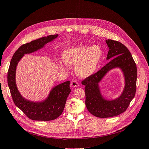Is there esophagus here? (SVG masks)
Instances as JSON below:
<instances>
[{"label":"esophagus","mask_w":149,"mask_h":149,"mask_svg":"<svg viewBox=\"0 0 149 149\" xmlns=\"http://www.w3.org/2000/svg\"><path fill=\"white\" fill-rule=\"evenodd\" d=\"M79 85L78 84V82L77 81V80H73L70 82V86L72 88H76V87L79 86Z\"/></svg>","instance_id":"1"}]
</instances>
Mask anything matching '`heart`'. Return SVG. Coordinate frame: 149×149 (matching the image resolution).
I'll list each match as a JSON object with an SVG mask.
<instances>
[{"label": "heart", "mask_w": 149, "mask_h": 149, "mask_svg": "<svg viewBox=\"0 0 149 149\" xmlns=\"http://www.w3.org/2000/svg\"><path fill=\"white\" fill-rule=\"evenodd\" d=\"M102 56V49L98 45H78L64 50L63 59L68 67L75 66V72L80 77L86 78L95 72ZM59 68L62 70L66 69L61 64Z\"/></svg>", "instance_id": "obj_1"}]
</instances>
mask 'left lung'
Masks as SVG:
<instances>
[{
	"mask_svg": "<svg viewBox=\"0 0 149 149\" xmlns=\"http://www.w3.org/2000/svg\"><path fill=\"white\" fill-rule=\"evenodd\" d=\"M106 42L109 48L107 59L111 61L96 73L81 81V84L85 86V104L88 111L99 118L115 117L124 112L134 98L136 91V64L128 49L118 41L108 39ZM117 67L124 73V90L118 98L106 100L101 95L98 83L109 70Z\"/></svg>",
	"mask_w": 149,
	"mask_h": 149,
	"instance_id": "obj_1",
	"label": "left lung"
}]
</instances>
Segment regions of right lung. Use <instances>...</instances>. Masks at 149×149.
<instances>
[{
  "label": "right lung",
  "instance_id": "right-lung-1",
  "mask_svg": "<svg viewBox=\"0 0 149 149\" xmlns=\"http://www.w3.org/2000/svg\"><path fill=\"white\" fill-rule=\"evenodd\" d=\"M58 34L43 37L21 45L15 52L11 59L7 74V81L13 101L16 107L32 120L49 121L57 118L64 111L67 98L70 93V81L55 86L49 92L45 100L33 102L26 100L21 96L16 84V66L25 54L37 51L47 43L52 42Z\"/></svg>",
  "mask_w": 149,
  "mask_h": 149
}]
</instances>
